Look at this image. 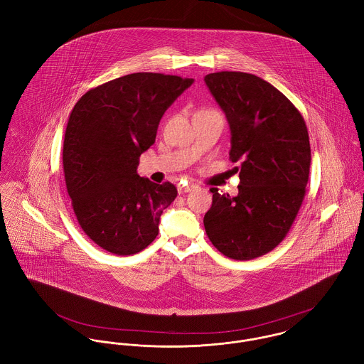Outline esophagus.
<instances>
[{
	"label": "esophagus",
	"mask_w": 364,
	"mask_h": 364,
	"mask_svg": "<svg viewBox=\"0 0 364 364\" xmlns=\"http://www.w3.org/2000/svg\"><path fill=\"white\" fill-rule=\"evenodd\" d=\"M196 189V185H186V186H178V193L179 195H183V193H188V192H192Z\"/></svg>",
	"instance_id": "esophagus-1"
}]
</instances>
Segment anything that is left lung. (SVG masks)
<instances>
[{
  "mask_svg": "<svg viewBox=\"0 0 364 364\" xmlns=\"http://www.w3.org/2000/svg\"><path fill=\"white\" fill-rule=\"evenodd\" d=\"M205 82L230 124V158L241 162L235 198L210 189L206 234L223 255L254 259L283 241L303 203L311 164L307 126L294 105L254 74L213 73Z\"/></svg>",
  "mask_w": 364,
  "mask_h": 364,
  "instance_id": "8db88e82",
  "label": "left lung"
}]
</instances>
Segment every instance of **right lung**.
I'll return each instance as SVG.
<instances>
[{
    "instance_id": "right-lung-1",
    "label": "right lung",
    "mask_w": 364,
    "mask_h": 364,
    "mask_svg": "<svg viewBox=\"0 0 364 364\" xmlns=\"http://www.w3.org/2000/svg\"><path fill=\"white\" fill-rule=\"evenodd\" d=\"M193 78L136 73L80 98L64 134L67 192L84 232L105 251L133 255L158 235L161 214L176 188L137 173L139 158L156 143L165 110Z\"/></svg>"
}]
</instances>
